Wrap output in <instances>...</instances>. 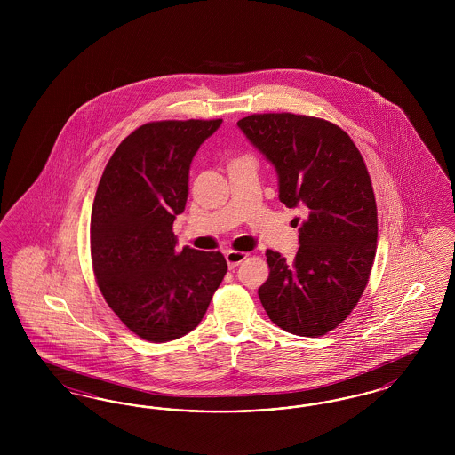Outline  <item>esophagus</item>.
I'll use <instances>...</instances> for the list:
<instances>
[{"label":"esophagus","mask_w":455,"mask_h":455,"mask_svg":"<svg viewBox=\"0 0 455 455\" xmlns=\"http://www.w3.org/2000/svg\"><path fill=\"white\" fill-rule=\"evenodd\" d=\"M249 254H245V252H238V251H228L227 254H225V259L228 262V267L230 269H234V267H237L238 264L242 262V260L245 259Z\"/></svg>","instance_id":"esophagus-1"}]
</instances>
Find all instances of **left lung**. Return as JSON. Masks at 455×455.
Listing matches in <instances>:
<instances>
[{"instance_id": "left-lung-1", "label": "left lung", "mask_w": 455, "mask_h": 455, "mask_svg": "<svg viewBox=\"0 0 455 455\" xmlns=\"http://www.w3.org/2000/svg\"><path fill=\"white\" fill-rule=\"evenodd\" d=\"M237 126L275 165L283 204L305 212L295 260L266 251L260 303L286 332L324 336L360 300L375 259L377 204L362 153L319 117L252 114Z\"/></svg>"}]
</instances>
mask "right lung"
I'll list each match as a JSON object with an SVG mask.
<instances>
[{
	"instance_id": "right-lung-1",
	"label": "right lung",
	"mask_w": 455,
	"mask_h": 455,
	"mask_svg": "<svg viewBox=\"0 0 455 455\" xmlns=\"http://www.w3.org/2000/svg\"><path fill=\"white\" fill-rule=\"evenodd\" d=\"M221 119L147 123L112 153L90 218L97 284L136 336L165 343L204 317L227 260L220 252L177 251L172 225L186 208L189 167Z\"/></svg>"
}]
</instances>
